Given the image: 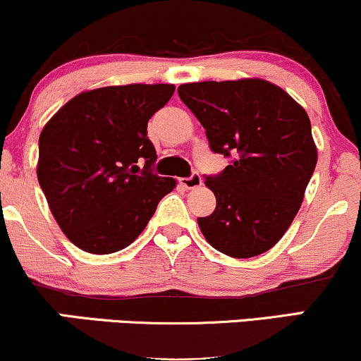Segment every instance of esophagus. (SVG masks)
Instances as JSON below:
<instances>
[{"mask_svg": "<svg viewBox=\"0 0 361 361\" xmlns=\"http://www.w3.org/2000/svg\"><path fill=\"white\" fill-rule=\"evenodd\" d=\"M180 183L183 185L186 190H195L202 185V176H200L198 173H193V175L188 178H180Z\"/></svg>", "mask_w": 361, "mask_h": 361, "instance_id": "34e87169", "label": "esophagus"}]
</instances>
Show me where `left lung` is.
Instances as JSON below:
<instances>
[{
    "label": "left lung",
    "instance_id": "8db88e82",
    "mask_svg": "<svg viewBox=\"0 0 361 361\" xmlns=\"http://www.w3.org/2000/svg\"><path fill=\"white\" fill-rule=\"evenodd\" d=\"M180 99L205 128L214 153L233 156L205 185L216 198L198 225L214 249L249 259L272 249L293 224L318 149L306 111L262 79L193 82Z\"/></svg>",
    "mask_w": 361,
    "mask_h": 361
}]
</instances>
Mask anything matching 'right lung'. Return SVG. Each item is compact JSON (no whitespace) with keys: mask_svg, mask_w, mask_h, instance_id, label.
I'll list each match as a JSON object with an SVG mask.
<instances>
[{"mask_svg":"<svg viewBox=\"0 0 361 361\" xmlns=\"http://www.w3.org/2000/svg\"><path fill=\"white\" fill-rule=\"evenodd\" d=\"M173 92L171 84L85 90L42 129L38 183L79 249L102 255L133 244L176 186L175 178L149 171L156 149L147 139V121Z\"/></svg>","mask_w":361,"mask_h":361,"instance_id":"add662e5","label":"right lung"}]
</instances>
